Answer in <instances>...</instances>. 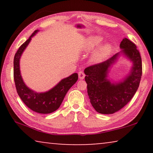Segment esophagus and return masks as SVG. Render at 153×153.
Masks as SVG:
<instances>
[{
    "label": "esophagus",
    "instance_id": "esophagus-1",
    "mask_svg": "<svg viewBox=\"0 0 153 153\" xmlns=\"http://www.w3.org/2000/svg\"><path fill=\"white\" fill-rule=\"evenodd\" d=\"M78 75H79V78L80 79H84L85 74H84V72H83V71H80V72L78 73Z\"/></svg>",
    "mask_w": 153,
    "mask_h": 153
}]
</instances>
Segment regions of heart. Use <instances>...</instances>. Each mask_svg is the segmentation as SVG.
I'll return each mask as SVG.
<instances>
[{
    "label": "heart",
    "mask_w": 153,
    "mask_h": 153,
    "mask_svg": "<svg viewBox=\"0 0 153 153\" xmlns=\"http://www.w3.org/2000/svg\"><path fill=\"white\" fill-rule=\"evenodd\" d=\"M100 39L97 37H92V38H89L87 40L86 42V49H91L95 47L98 43L100 42ZM108 51V47H104L102 48L101 50H100L99 51L97 52L95 54V58H101L102 56H105Z\"/></svg>",
    "instance_id": "heart-1"
}]
</instances>
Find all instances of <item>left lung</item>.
Wrapping results in <instances>:
<instances>
[{
	"mask_svg": "<svg viewBox=\"0 0 153 153\" xmlns=\"http://www.w3.org/2000/svg\"><path fill=\"white\" fill-rule=\"evenodd\" d=\"M123 52L133 62L131 74L119 83H111L106 79L108 69L117 59L118 53L105 62L85 69L88 95L96 111L102 114H114L127 104L139 86L142 75V61L137 46L127 38L120 44Z\"/></svg>",
	"mask_w": 153,
	"mask_h": 153,
	"instance_id": "8db88e82",
	"label": "left lung"
}]
</instances>
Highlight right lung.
Returning <instances> with one entry per match:
<instances>
[{
    "label": "right lung",
    "mask_w": 153,
    "mask_h": 153,
    "mask_svg": "<svg viewBox=\"0 0 153 153\" xmlns=\"http://www.w3.org/2000/svg\"><path fill=\"white\" fill-rule=\"evenodd\" d=\"M37 31L36 30L33 33L30 37L21 45L14 55V79L16 91L23 102L33 111L47 114L55 111L60 107L69 89L78 80V74L74 73L62 79L53 88L44 93H35L25 85L20 74L19 59L23 51L30 42L31 37L34 36Z\"/></svg>",
    "instance_id": "right-lung-1"
}]
</instances>
